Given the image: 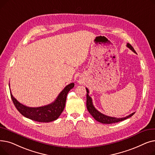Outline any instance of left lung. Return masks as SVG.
<instances>
[{"instance_id":"obj_1","label":"left lung","mask_w":155,"mask_h":155,"mask_svg":"<svg viewBox=\"0 0 155 155\" xmlns=\"http://www.w3.org/2000/svg\"><path fill=\"white\" fill-rule=\"evenodd\" d=\"M127 47L129 48L130 50H132L134 53H136V51L134 50V49L133 48V47L130 45L129 43H127ZM86 91H87V108L88 111L89 112V113L92 116V117L97 120L99 122V123H101L102 124H112V123H118V122L124 120L130 117H131L134 114L135 112H133L131 114L125 117H122V118H117V117H110V116H105L103 114H102L101 112H100L99 111L97 110L95 107L93 105V102H92V100L91 97L89 96L88 93L89 91L88 90V88H86Z\"/></svg>"}]
</instances>
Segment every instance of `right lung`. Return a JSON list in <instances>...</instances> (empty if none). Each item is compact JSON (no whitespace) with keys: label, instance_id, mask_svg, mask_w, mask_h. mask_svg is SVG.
Returning <instances> with one entry per match:
<instances>
[{"label":"right lung","instance_id":"right-lung-1","mask_svg":"<svg viewBox=\"0 0 155 155\" xmlns=\"http://www.w3.org/2000/svg\"><path fill=\"white\" fill-rule=\"evenodd\" d=\"M74 83H71L67 85L53 102L39 107L26 106L19 102L13 97L11 91L10 92L15 107L23 116L40 123H50L58 119L63 111L67 94L71 89L74 87Z\"/></svg>","mask_w":155,"mask_h":155}]
</instances>
